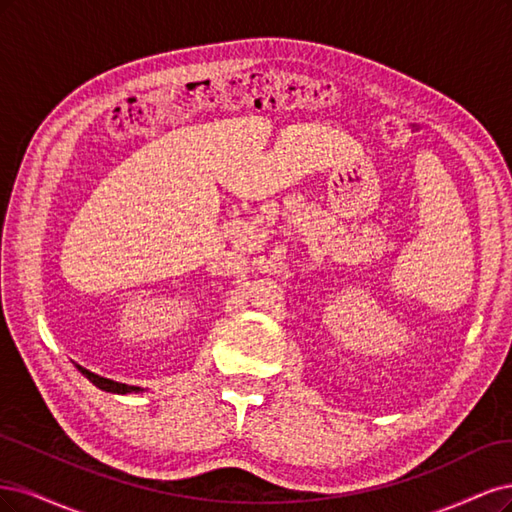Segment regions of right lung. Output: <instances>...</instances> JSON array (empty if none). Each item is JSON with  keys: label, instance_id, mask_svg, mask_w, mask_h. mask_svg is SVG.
I'll list each match as a JSON object with an SVG mask.
<instances>
[{"label": "right lung", "instance_id": "1", "mask_svg": "<svg viewBox=\"0 0 512 512\" xmlns=\"http://www.w3.org/2000/svg\"><path fill=\"white\" fill-rule=\"evenodd\" d=\"M78 370L85 374L89 381L95 385V387H100L102 391H110V393H121V395H125V393H138V391H142L140 387H131V385H125V383H117V381H110V378H104V376H97V374H93V372H89V370H85V368H80L78 366Z\"/></svg>", "mask_w": 512, "mask_h": 512}]
</instances>
